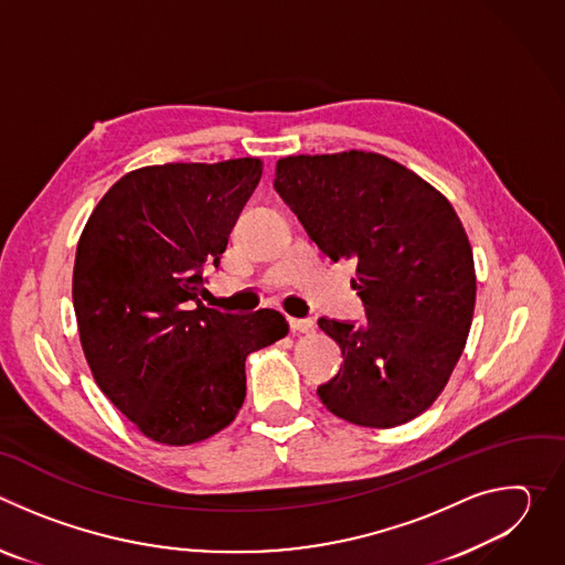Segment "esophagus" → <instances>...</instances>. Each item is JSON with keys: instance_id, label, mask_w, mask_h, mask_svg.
<instances>
[{"instance_id": "1", "label": "esophagus", "mask_w": 565, "mask_h": 565, "mask_svg": "<svg viewBox=\"0 0 565 565\" xmlns=\"http://www.w3.org/2000/svg\"><path fill=\"white\" fill-rule=\"evenodd\" d=\"M290 327L295 331H310L312 329V319L310 317H290Z\"/></svg>"}]
</instances>
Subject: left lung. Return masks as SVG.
Masks as SVG:
<instances>
[{
  "label": "left lung",
  "mask_w": 565,
  "mask_h": 565,
  "mask_svg": "<svg viewBox=\"0 0 565 565\" xmlns=\"http://www.w3.org/2000/svg\"><path fill=\"white\" fill-rule=\"evenodd\" d=\"M275 190L333 262L358 259L369 327L319 319L344 366L317 388L335 416L395 427L427 412L445 388L473 317L476 275L451 203L382 153L288 156Z\"/></svg>",
  "instance_id": "8db88e82"
}]
</instances>
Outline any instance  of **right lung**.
Here are the masks:
<instances>
[{"label":"right lung","instance_id":"obj_1","mask_svg":"<svg viewBox=\"0 0 565 565\" xmlns=\"http://www.w3.org/2000/svg\"><path fill=\"white\" fill-rule=\"evenodd\" d=\"M259 179V158L140 168L77 241L79 342L103 393L156 443L192 445L227 427L246 397V358L288 333L270 308H210L205 288Z\"/></svg>","mask_w":565,"mask_h":565}]
</instances>
